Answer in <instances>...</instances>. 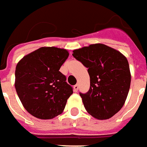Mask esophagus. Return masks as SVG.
<instances>
[{
  "label": "esophagus",
  "mask_w": 147,
  "mask_h": 147,
  "mask_svg": "<svg viewBox=\"0 0 147 147\" xmlns=\"http://www.w3.org/2000/svg\"><path fill=\"white\" fill-rule=\"evenodd\" d=\"M78 88H79V86H78V84H77V85H74V92H78Z\"/></svg>",
  "instance_id": "1"
}]
</instances>
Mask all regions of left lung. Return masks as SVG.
Instances as JSON below:
<instances>
[{"label":"left lung","mask_w":147,"mask_h":147,"mask_svg":"<svg viewBox=\"0 0 147 147\" xmlns=\"http://www.w3.org/2000/svg\"><path fill=\"white\" fill-rule=\"evenodd\" d=\"M73 56L88 68L90 88L80 92L86 111L98 119H108L122 109L131 85L127 59L110 47L96 43L77 49Z\"/></svg>","instance_id":"8db88e82"}]
</instances>
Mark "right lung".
<instances>
[{"instance_id": "obj_1", "label": "right lung", "mask_w": 147, "mask_h": 147, "mask_svg": "<svg viewBox=\"0 0 147 147\" xmlns=\"http://www.w3.org/2000/svg\"><path fill=\"white\" fill-rule=\"evenodd\" d=\"M69 56L65 49L40 47L17 63L15 88L22 105L36 118L50 119L60 115L73 88L59 69Z\"/></svg>"}]
</instances>
